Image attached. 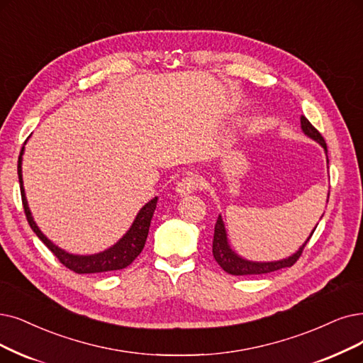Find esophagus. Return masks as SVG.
<instances>
[{
    "mask_svg": "<svg viewBox=\"0 0 363 363\" xmlns=\"http://www.w3.org/2000/svg\"><path fill=\"white\" fill-rule=\"evenodd\" d=\"M202 187L201 179L196 176H184L176 186V192L180 195H189Z\"/></svg>",
    "mask_w": 363,
    "mask_h": 363,
    "instance_id": "1",
    "label": "esophagus"
}]
</instances>
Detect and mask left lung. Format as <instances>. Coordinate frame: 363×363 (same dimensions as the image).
Here are the masks:
<instances>
[{
  "mask_svg": "<svg viewBox=\"0 0 363 363\" xmlns=\"http://www.w3.org/2000/svg\"><path fill=\"white\" fill-rule=\"evenodd\" d=\"M301 126L302 131L306 133L308 137L313 140L318 141L323 146V149L328 152L326 147V141L322 137V134L317 131V129L310 123V121L306 118V116H301ZM317 228V226H315ZM315 230V229H314ZM314 230L311 232V235L314 234ZM310 235V238H311ZM310 238L306 241V244L291 257L279 260V262H249V260H244L240 256H237L234 252L229 249L228 241H226V230L222 217L219 216L217 219L216 228H214V238H213V256L216 259V262L219 264L228 274L232 275H256V274H268L272 271H279L281 268L292 267L296 264V260L301 257L303 249H306L307 242Z\"/></svg>",
  "mask_w": 363,
  "mask_h": 363,
  "instance_id": "left-lung-1",
  "label": "left lung"
}]
</instances>
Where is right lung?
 I'll use <instances>...</instances> for the list:
<instances>
[{
    "instance_id": "add662e5",
    "label": "right lung",
    "mask_w": 363,
    "mask_h": 363,
    "mask_svg": "<svg viewBox=\"0 0 363 363\" xmlns=\"http://www.w3.org/2000/svg\"><path fill=\"white\" fill-rule=\"evenodd\" d=\"M22 153H23V147L21 150L19 161H18V176H19V183H21V195H22V204H23L26 220H28V223H30L31 229L35 232V235L46 244V247L57 257V260H60V262L65 268L74 271L76 274H96V272L123 269L141 253V250L144 249V244H146L147 235H149V228H150L152 217H153V213L156 208L157 198H153L150 202H147V204L140 210L131 229H129L126 232V235L118 244L113 245L111 249H108L103 253L92 255V256L69 255L61 249H57L53 242H50L45 235H43L41 230L37 228L35 222L33 220V216L30 213V208H28L25 191L22 186V167H21Z\"/></svg>"
}]
</instances>
